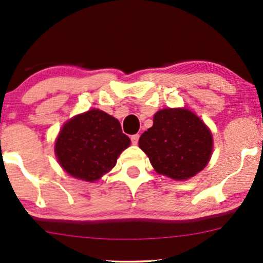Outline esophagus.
Instances as JSON below:
<instances>
[{
    "mask_svg": "<svg viewBox=\"0 0 263 263\" xmlns=\"http://www.w3.org/2000/svg\"><path fill=\"white\" fill-rule=\"evenodd\" d=\"M139 138H140V135H139V134L132 135V137H130V139H132V144H133V145H137L138 141H139Z\"/></svg>",
    "mask_w": 263,
    "mask_h": 263,
    "instance_id": "obj_1",
    "label": "esophagus"
}]
</instances>
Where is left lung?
Instances as JSON below:
<instances>
[{
	"mask_svg": "<svg viewBox=\"0 0 263 263\" xmlns=\"http://www.w3.org/2000/svg\"><path fill=\"white\" fill-rule=\"evenodd\" d=\"M139 147L158 174L186 180L207 166L213 138L205 122L185 107L155 113L154 125L142 133Z\"/></svg>",
	"mask_w": 263,
	"mask_h": 263,
	"instance_id": "8db88e82",
	"label": "left lung"
}]
</instances>
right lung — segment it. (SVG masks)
I'll return each mask as SVG.
<instances>
[{
    "instance_id": "right-lung-1",
    "label": "right lung",
    "mask_w": 263,
    "mask_h": 263,
    "mask_svg": "<svg viewBox=\"0 0 263 263\" xmlns=\"http://www.w3.org/2000/svg\"><path fill=\"white\" fill-rule=\"evenodd\" d=\"M129 145L130 139L122 133L118 119L92 108L64 123L54 142V154L69 176L92 183L116 166Z\"/></svg>"
}]
</instances>
